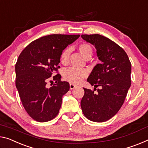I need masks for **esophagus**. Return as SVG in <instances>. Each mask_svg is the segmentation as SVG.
Wrapping results in <instances>:
<instances>
[{
	"label": "esophagus",
	"mask_w": 148,
	"mask_h": 148,
	"mask_svg": "<svg viewBox=\"0 0 148 148\" xmlns=\"http://www.w3.org/2000/svg\"><path fill=\"white\" fill-rule=\"evenodd\" d=\"M69 86H70V89H73V88H75L77 87L75 85H74V84H71V83L70 84Z\"/></svg>",
	"instance_id": "1"
}]
</instances>
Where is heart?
<instances>
[{
    "instance_id": "heart-1",
    "label": "heart",
    "mask_w": 148,
    "mask_h": 148,
    "mask_svg": "<svg viewBox=\"0 0 148 148\" xmlns=\"http://www.w3.org/2000/svg\"><path fill=\"white\" fill-rule=\"evenodd\" d=\"M78 49L81 55L85 59L90 58L92 55V47L88 43H82L79 45ZM71 49H65L60 55V61L63 65H66L69 61ZM88 71L85 69H77L74 67H69L63 71V77L65 81L71 84H79L88 76Z\"/></svg>"
}]
</instances>
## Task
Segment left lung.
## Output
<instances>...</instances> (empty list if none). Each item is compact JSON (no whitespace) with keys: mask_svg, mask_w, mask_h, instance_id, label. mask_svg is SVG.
Returning a JSON list of instances; mask_svg holds the SVG:
<instances>
[{"mask_svg":"<svg viewBox=\"0 0 148 148\" xmlns=\"http://www.w3.org/2000/svg\"><path fill=\"white\" fill-rule=\"evenodd\" d=\"M81 38L95 45L103 62L94 67L87 79L95 88H83L81 109L88 120L105 122L119 112L124 104L131 85V63L126 51L108 38L100 34H82ZM98 86L100 88L97 90Z\"/></svg>","mask_w":148,"mask_h":148,"instance_id":"left-lung-1","label":"left lung"}]
</instances>
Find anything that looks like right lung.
<instances>
[{"label": "right lung", "instance_id": "right-lung-1", "mask_svg": "<svg viewBox=\"0 0 148 148\" xmlns=\"http://www.w3.org/2000/svg\"><path fill=\"white\" fill-rule=\"evenodd\" d=\"M79 35L51 34L28 44L16 63V87L22 105L36 121H49L58 114L62 97L69 90V83L61 81L58 73L60 55ZM55 81L53 84L51 77ZM51 82V87L47 85Z\"/></svg>", "mask_w": 148, "mask_h": 148}]
</instances>
